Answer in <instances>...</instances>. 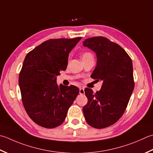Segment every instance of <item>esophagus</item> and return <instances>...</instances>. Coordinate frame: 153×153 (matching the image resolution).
I'll return each instance as SVG.
<instances>
[{
    "label": "esophagus",
    "mask_w": 153,
    "mask_h": 153,
    "mask_svg": "<svg viewBox=\"0 0 153 153\" xmlns=\"http://www.w3.org/2000/svg\"><path fill=\"white\" fill-rule=\"evenodd\" d=\"M84 94H85L84 89H83V88H79V94H81V95H83Z\"/></svg>",
    "instance_id": "34e87169"
}]
</instances>
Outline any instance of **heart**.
Here are the masks:
<instances>
[{"label": "heart", "instance_id": "obj_1", "mask_svg": "<svg viewBox=\"0 0 153 153\" xmlns=\"http://www.w3.org/2000/svg\"><path fill=\"white\" fill-rule=\"evenodd\" d=\"M89 58H94V56H93L92 53L90 52H88V51L83 52L82 54V59H86Z\"/></svg>", "mask_w": 153, "mask_h": 153}]
</instances>
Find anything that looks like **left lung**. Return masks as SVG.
Wrapping results in <instances>:
<instances>
[{
    "label": "left lung",
    "mask_w": 153,
    "mask_h": 153,
    "mask_svg": "<svg viewBox=\"0 0 153 153\" xmlns=\"http://www.w3.org/2000/svg\"><path fill=\"white\" fill-rule=\"evenodd\" d=\"M96 53L97 66L91 77L103 81L96 93L85 89L88 103L83 107L86 122L103 128L113 125L123 115L134 87L133 63L119 44L103 36L87 38L83 42Z\"/></svg>",
    "instance_id": "8db88e82"
}]
</instances>
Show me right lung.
Listing matches in <instances>:
<instances>
[{
    "label": "right lung",
    "instance_id": "add662e5",
    "mask_svg": "<svg viewBox=\"0 0 153 153\" xmlns=\"http://www.w3.org/2000/svg\"><path fill=\"white\" fill-rule=\"evenodd\" d=\"M81 39H50L25 57L19 78L21 97L27 114L41 127L59 126L79 94L76 86L58 85L56 76L65 70L69 53Z\"/></svg>",
    "mask_w": 153,
    "mask_h": 153
}]
</instances>
